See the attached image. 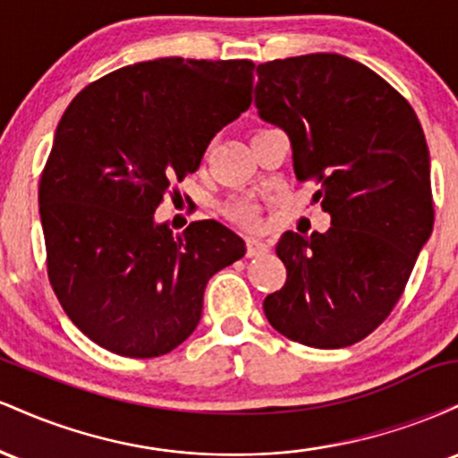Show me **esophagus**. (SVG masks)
<instances>
[{"label": "esophagus", "mask_w": 458, "mask_h": 458, "mask_svg": "<svg viewBox=\"0 0 458 458\" xmlns=\"http://www.w3.org/2000/svg\"><path fill=\"white\" fill-rule=\"evenodd\" d=\"M269 251V245L262 243L256 236H247V259H256V256H265Z\"/></svg>", "instance_id": "34e87169"}]
</instances>
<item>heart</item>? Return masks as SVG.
Masks as SVG:
<instances>
[{
  "label": "heart",
  "instance_id": "heart-1",
  "mask_svg": "<svg viewBox=\"0 0 458 458\" xmlns=\"http://www.w3.org/2000/svg\"><path fill=\"white\" fill-rule=\"evenodd\" d=\"M222 213L236 224L250 225L259 217V202L254 198H233L224 204Z\"/></svg>",
  "mask_w": 458,
  "mask_h": 458
}]
</instances>
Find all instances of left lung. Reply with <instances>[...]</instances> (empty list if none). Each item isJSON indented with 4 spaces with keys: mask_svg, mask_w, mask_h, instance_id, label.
I'll list each match as a JSON object with an SVG mask.
<instances>
[{
    "mask_svg": "<svg viewBox=\"0 0 458 458\" xmlns=\"http://www.w3.org/2000/svg\"><path fill=\"white\" fill-rule=\"evenodd\" d=\"M256 107L293 144L299 181L318 185L327 233H284L286 284L262 303L273 329L314 349L364 340L390 317L435 208L424 131L375 71L338 54L256 68Z\"/></svg>",
    "mask_w": 458,
    "mask_h": 458,
    "instance_id": "1",
    "label": "left lung"
}]
</instances>
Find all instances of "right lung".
Instances as JSON below:
<instances>
[{"mask_svg":"<svg viewBox=\"0 0 458 458\" xmlns=\"http://www.w3.org/2000/svg\"><path fill=\"white\" fill-rule=\"evenodd\" d=\"M254 62L161 60L118 68L72 98L40 174L47 276L68 318L115 355L159 357L202 317L204 288L245 256L213 219L155 224L163 198L251 105Z\"/></svg>","mask_w":458,"mask_h":458,"instance_id":"obj_1","label":"right lung"}]
</instances>
